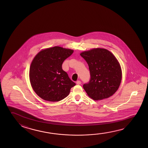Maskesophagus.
I'll return each instance as SVG.
<instances>
[{
  "instance_id": "34e87169",
  "label": "esophagus",
  "mask_w": 148,
  "mask_h": 148,
  "mask_svg": "<svg viewBox=\"0 0 148 148\" xmlns=\"http://www.w3.org/2000/svg\"><path fill=\"white\" fill-rule=\"evenodd\" d=\"M76 84H77V85H80V84H81V82H80V80H77V81L76 82Z\"/></svg>"
}]
</instances>
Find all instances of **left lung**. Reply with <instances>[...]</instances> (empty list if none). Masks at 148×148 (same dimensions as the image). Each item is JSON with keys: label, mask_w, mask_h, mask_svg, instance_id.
<instances>
[{"label": "left lung", "mask_w": 148, "mask_h": 148, "mask_svg": "<svg viewBox=\"0 0 148 148\" xmlns=\"http://www.w3.org/2000/svg\"><path fill=\"white\" fill-rule=\"evenodd\" d=\"M89 66V82L83 88L89 97L101 100L118 89L122 78L121 67L114 55L104 49H94L80 54Z\"/></svg>", "instance_id": "left-lung-1"}]
</instances>
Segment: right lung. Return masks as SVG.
Segmentation results:
<instances>
[{
  "label": "right lung",
  "instance_id": "obj_1",
  "mask_svg": "<svg viewBox=\"0 0 148 148\" xmlns=\"http://www.w3.org/2000/svg\"><path fill=\"white\" fill-rule=\"evenodd\" d=\"M73 50L55 46L40 51L32 61L29 77L32 87L42 99L58 102L64 99L76 84L62 68Z\"/></svg>",
  "mask_w": 148,
  "mask_h": 148
}]
</instances>
